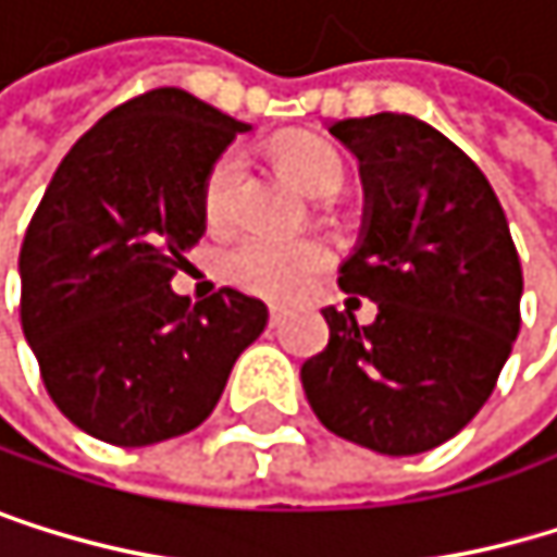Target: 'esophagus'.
I'll list each match as a JSON object with an SVG mask.
<instances>
[{
    "instance_id": "34e87169",
    "label": "esophagus",
    "mask_w": 557,
    "mask_h": 557,
    "mask_svg": "<svg viewBox=\"0 0 557 557\" xmlns=\"http://www.w3.org/2000/svg\"><path fill=\"white\" fill-rule=\"evenodd\" d=\"M282 322H285V312H282V309H272V312H269V325L278 329Z\"/></svg>"
}]
</instances>
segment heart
<instances>
[{"label": "heart", "instance_id": "b5f03b06", "mask_svg": "<svg viewBox=\"0 0 557 557\" xmlns=\"http://www.w3.org/2000/svg\"><path fill=\"white\" fill-rule=\"evenodd\" d=\"M282 169L315 196H332L345 185V159L322 138H285L275 146ZM245 156L228 149L215 159L202 185V212L209 225L222 228L235 215V191L242 182ZM332 262L329 245L312 238H278V235H245L222 256L219 269L222 278L265 301H288L298 292L309 288V282Z\"/></svg>", "mask_w": 557, "mask_h": 557}]
</instances>
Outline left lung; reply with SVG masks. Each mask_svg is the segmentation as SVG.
<instances>
[{
	"mask_svg": "<svg viewBox=\"0 0 557 557\" xmlns=\"http://www.w3.org/2000/svg\"><path fill=\"white\" fill-rule=\"evenodd\" d=\"M332 135L358 156L369 199L338 285L379 315L325 309L329 345L301 388L338 438L419 455L475 419L502 375L521 329L518 248L485 172L438 128L379 112Z\"/></svg>",
	"mask_w": 557,
	"mask_h": 557,
	"instance_id": "8db88e82",
	"label": "left lung"
}]
</instances>
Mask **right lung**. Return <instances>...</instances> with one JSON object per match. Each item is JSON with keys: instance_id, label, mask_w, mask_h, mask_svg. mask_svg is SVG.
Returning a JSON list of instances; mask_svg holds the SVG:
<instances>
[{"instance_id": "obj_1", "label": "right lung", "mask_w": 557, "mask_h": 557, "mask_svg": "<svg viewBox=\"0 0 557 557\" xmlns=\"http://www.w3.org/2000/svg\"><path fill=\"white\" fill-rule=\"evenodd\" d=\"M245 128L185 89L135 96L69 149L25 228V342L55 408L99 442L199 429L269 322L235 288L196 305L172 292L206 232V175Z\"/></svg>"}]
</instances>
